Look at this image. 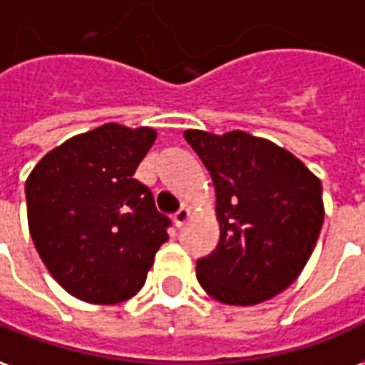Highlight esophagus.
<instances>
[{
	"mask_svg": "<svg viewBox=\"0 0 365 365\" xmlns=\"http://www.w3.org/2000/svg\"><path fill=\"white\" fill-rule=\"evenodd\" d=\"M188 220H190V210L186 208V206H182V208H180L177 214L173 215V222H175V225H177V227H182V225H185Z\"/></svg>",
	"mask_w": 365,
	"mask_h": 365,
	"instance_id": "1",
	"label": "esophagus"
}]
</instances>
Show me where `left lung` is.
<instances>
[{
	"mask_svg": "<svg viewBox=\"0 0 365 365\" xmlns=\"http://www.w3.org/2000/svg\"><path fill=\"white\" fill-rule=\"evenodd\" d=\"M210 171L220 243L196 262L206 294L227 305H257L302 274L323 227L321 180L288 150L241 130H186Z\"/></svg>",
	"mask_w": 365,
	"mask_h": 365,
	"instance_id": "1",
	"label": "left lung"
}]
</instances>
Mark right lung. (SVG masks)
Wrapping results in <instances>:
<instances>
[{"mask_svg":"<svg viewBox=\"0 0 365 365\" xmlns=\"http://www.w3.org/2000/svg\"><path fill=\"white\" fill-rule=\"evenodd\" d=\"M153 128L103 124L48 151L25 185L29 231L44 267L77 299L113 305L145 284L171 220L134 179Z\"/></svg>","mask_w":365,"mask_h":365,"instance_id":"right-lung-1","label":"right lung"}]
</instances>
